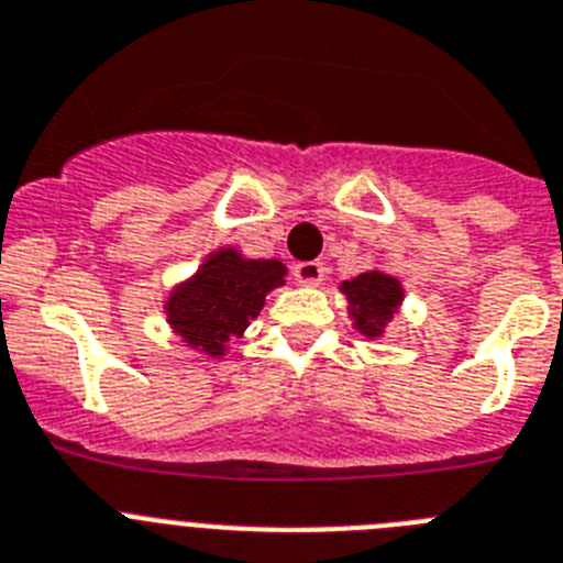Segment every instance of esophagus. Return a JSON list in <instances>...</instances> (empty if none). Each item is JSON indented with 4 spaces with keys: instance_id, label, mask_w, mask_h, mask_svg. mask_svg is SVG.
Returning a JSON list of instances; mask_svg holds the SVG:
<instances>
[{
    "instance_id": "1",
    "label": "esophagus",
    "mask_w": 563,
    "mask_h": 563,
    "mask_svg": "<svg viewBox=\"0 0 563 563\" xmlns=\"http://www.w3.org/2000/svg\"><path fill=\"white\" fill-rule=\"evenodd\" d=\"M322 277H325V266H322V263L306 261L295 266V280L300 283V286H320Z\"/></svg>"
}]
</instances>
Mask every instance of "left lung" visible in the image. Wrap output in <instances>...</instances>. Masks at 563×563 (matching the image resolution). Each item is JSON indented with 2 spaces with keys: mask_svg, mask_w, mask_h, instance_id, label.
Masks as SVG:
<instances>
[{
  "mask_svg": "<svg viewBox=\"0 0 563 563\" xmlns=\"http://www.w3.org/2000/svg\"><path fill=\"white\" fill-rule=\"evenodd\" d=\"M340 291L349 302L351 325L368 340L385 336V329L399 314L405 300L402 283L383 268H368L363 275L342 280Z\"/></svg>",
  "mask_w": 563,
  "mask_h": 563,
  "instance_id": "left-lung-1",
  "label": "left lung"
}]
</instances>
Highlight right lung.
<instances>
[{"instance_id": "add662e5", "label": "right lung", "mask_w": 563, "mask_h": 563, "mask_svg": "<svg viewBox=\"0 0 563 563\" xmlns=\"http://www.w3.org/2000/svg\"><path fill=\"white\" fill-rule=\"evenodd\" d=\"M280 261H254L238 246H221L203 257L195 275L175 283L164 300L166 325L198 354L223 360L229 340L241 336L263 311L268 291L286 286Z\"/></svg>"}]
</instances>
